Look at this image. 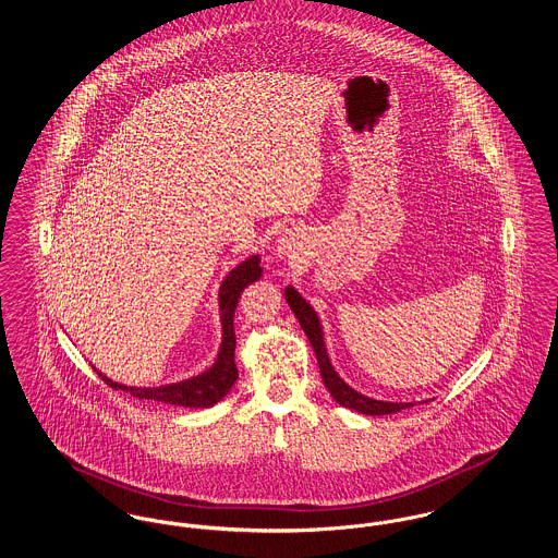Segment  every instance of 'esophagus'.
Here are the masks:
<instances>
[{"mask_svg": "<svg viewBox=\"0 0 558 558\" xmlns=\"http://www.w3.org/2000/svg\"><path fill=\"white\" fill-rule=\"evenodd\" d=\"M303 246H305L303 234L299 230H287L276 240V255L284 262H292L303 255Z\"/></svg>", "mask_w": 558, "mask_h": 558, "instance_id": "esophagus-1", "label": "esophagus"}]
</instances>
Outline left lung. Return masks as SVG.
I'll return each instance as SVG.
<instances>
[{"label":"left lung","instance_id":"left-lung-1","mask_svg":"<svg viewBox=\"0 0 558 558\" xmlns=\"http://www.w3.org/2000/svg\"><path fill=\"white\" fill-rule=\"evenodd\" d=\"M287 296V303L291 305L292 314L299 319L305 337L310 339V343L314 347V353L318 357L319 374H322V380L328 389V393L332 396V399L349 408L357 414H366V416H383V414H393L399 410H405V408H412L414 403H405V401H383V399H372L360 391H355L353 387H349L345 380L339 376V372L335 371L332 362H330V355H328V349H326V341H324V330H322V324H319L318 314L316 310L310 305V301H305L294 287H287L284 291ZM428 401V399H425Z\"/></svg>","mask_w":558,"mask_h":558}]
</instances>
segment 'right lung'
Returning a JSON list of instances; mask_svg holds the SVG:
<instances>
[{
    "label": "right lung",
    "mask_w": 558,
    "mask_h": 558,
    "mask_svg": "<svg viewBox=\"0 0 558 558\" xmlns=\"http://www.w3.org/2000/svg\"><path fill=\"white\" fill-rule=\"evenodd\" d=\"M262 257L251 255L248 259L240 262L239 266L230 269L226 278L221 280L219 287V322H221V343L217 357L207 371L190 376L186 380L171 383V385H160V387H128L121 385L112 378L105 376L102 372L96 368L98 376L112 389H121L132 393L133 398L153 399V401H162L171 405H182V408H213L226 398L232 389V385L239 378L236 362H234V351H236V335H234V312L239 305L242 291L257 282L264 274Z\"/></svg>",
    "instance_id": "add662e5"
}]
</instances>
